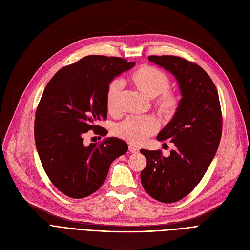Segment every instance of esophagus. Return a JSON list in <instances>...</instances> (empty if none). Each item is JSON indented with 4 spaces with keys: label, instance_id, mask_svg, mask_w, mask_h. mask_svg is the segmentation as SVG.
<instances>
[{
    "label": "esophagus",
    "instance_id": "34e87169",
    "mask_svg": "<svg viewBox=\"0 0 250 250\" xmlns=\"http://www.w3.org/2000/svg\"><path fill=\"white\" fill-rule=\"evenodd\" d=\"M129 151H130L131 153H137V152H139V149H137V148H135V147H133V146H129Z\"/></svg>",
    "mask_w": 250,
    "mask_h": 250
}]
</instances>
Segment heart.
Listing matches in <instances>:
<instances>
[{
	"mask_svg": "<svg viewBox=\"0 0 250 250\" xmlns=\"http://www.w3.org/2000/svg\"><path fill=\"white\" fill-rule=\"evenodd\" d=\"M128 81L145 96L153 99V108L163 121H169L175 117L180 106V97L176 91L169 89L170 80L167 73L154 66L144 65L129 75ZM122 90L123 83L120 80H113L107 85L105 105L111 115L120 111ZM158 128V120L152 116L129 117L116 125L114 133L129 144L141 145L156 133Z\"/></svg>",
	"mask_w": 250,
	"mask_h": 250,
	"instance_id": "obj_1",
	"label": "heart"
}]
</instances>
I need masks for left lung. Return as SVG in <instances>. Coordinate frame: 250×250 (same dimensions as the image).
I'll return each mask as SVG.
<instances>
[{"label":"left lung","instance_id":"1","mask_svg":"<svg viewBox=\"0 0 250 250\" xmlns=\"http://www.w3.org/2000/svg\"><path fill=\"white\" fill-rule=\"evenodd\" d=\"M148 59L173 73L182 93L177 114L157 135L160 142L174 143L175 150L168 157L159 150H141L147 158L141 173L144 189L170 204L190 193L207 171L221 139V107L217 89L201 66L177 56Z\"/></svg>","mask_w":250,"mask_h":250}]
</instances>
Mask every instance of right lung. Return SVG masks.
Listing matches in <instances>:
<instances>
[{
	"label": "right lung",
	"mask_w": 250,
	"mask_h": 250,
	"mask_svg": "<svg viewBox=\"0 0 250 250\" xmlns=\"http://www.w3.org/2000/svg\"><path fill=\"white\" fill-rule=\"evenodd\" d=\"M134 62L119 57L91 55L61 68L48 82L36 109L34 136L42 167L58 190L72 199L94 193L104 182L110 163L128 150L125 142L106 137L84 145L90 130L106 120L108 83Z\"/></svg>",
	"instance_id": "obj_1"
}]
</instances>
